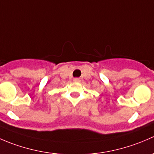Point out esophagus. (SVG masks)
Here are the masks:
<instances>
[{
	"mask_svg": "<svg viewBox=\"0 0 154 154\" xmlns=\"http://www.w3.org/2000/svg\"><path fill=\"white\" fill-rule=\"evenodd\" d=\"M74 82H80V79L78 78V77H76V78L74 79Z\"/></svg>",
	"mask_w": 154,
	"mask_h": 154,
	"instance_id": "1",
	"label": "esophagus"
}]
</instances>
